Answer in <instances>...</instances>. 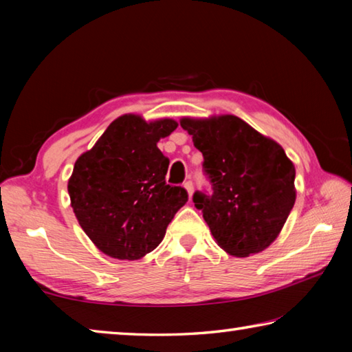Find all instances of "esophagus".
<instances>
[{
	"label": "esophagus",
	"instance_id": "esophagus-1",
	"mask_svg": "<svg viewBox=\"0 0 352 352\" xmlns=\"http://www.w3.org/2000/svg\"><path fill=\"white\" fill-rule=\"evenodd\" d=\"M184 188H186L188 194H189V197H192V194H194V183L189 180V182L184 183Z\"/></svg>",
	"mask_w": 352,
	"mask_h": 352
}]
</instances>
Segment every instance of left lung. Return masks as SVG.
Returning a JSON list of instances; mask_svg holds the SVG:
<instances>
[{
	"mask_svg": "<svg viewBox=\"0 0 352 352\" xmlns=\"http://www.w3.org/2000/svg\"><path fill=\"white\" fill-rule=\"evenodd\" d=\"M204 155L211 192L192 201L214 239L233 256L259 253L276 239L295 204V168L284 148L237 116L182 119Z\"/></svg>",
	"mask_w": 352,
	"mask_h": 352,
	"instance_id": "left-lung-1",
	"label": "left lung"
}]
</instances>
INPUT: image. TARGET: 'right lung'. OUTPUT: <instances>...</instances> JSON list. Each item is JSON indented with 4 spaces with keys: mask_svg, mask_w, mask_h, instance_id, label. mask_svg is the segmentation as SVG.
I'll return each mask as SVG.
<instances>
[{
    "mask_svg": "<svg viewBox=\"0 0 352 352\" xmlns=\"http://www.w3.org/2000/svg\"><path fill=\"white\" fill-rule=\"evenodd\" d=\"M175 129L172 119L147 124L121 116L77 158L68 182L71 206L94 245L111 258L151 253L188 201L186 189L166 183L169 158L157 147Z\"/></svg>",
    "mask_w": 352,
    "mask_h": 352,
    "instance_id": "1",
    "label": "right lung"
}]
</instances>
